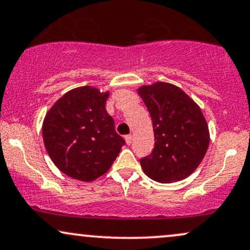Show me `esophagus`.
<instances>
[{
	"label": "esophagus",
	"mask_w": 250,
	"mask_h": 250,
	"mask_svg": "<svg viewBox=\"0 0 250 250\" xmlns=\"http://www.w3.org/2000/svg\"><path fill=\"white\" fill-rule=\"evenodd\" d=\"M125 143H127L128 146H130V144L133 143V135H128V136H125Z\"/></svg>",
	"instance_id": "1"
}]
</instances>
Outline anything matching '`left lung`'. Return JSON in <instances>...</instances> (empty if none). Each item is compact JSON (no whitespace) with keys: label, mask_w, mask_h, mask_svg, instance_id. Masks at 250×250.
Instances as JSON below:
<instances>
[{"label":"left lung","mask_w":250,"mask_h":250,"mask_svg":"<svg viewBox=\"0 0 250 250\" xmlns=\"http://www.w3.org/2000/svg\"><path fill=\"white\" fill-rule=\"evenodd\" d=\"M152 120L155 148L140 159L144 173L159 183L178 182L199 167L209 144L205 117L179 87L155 83L138 88Z\"/></svg>","instance_id":"8db88e82"}]
</instances>
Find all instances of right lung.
<instances>
[{
	"label": "right lung",
	"instance_id": "1",
	"mask_svg": "<svg viewBox=\"0 0 250 250\" xmlns=\"http://www.w3.org/2000/svg\"><path fill=\"white\" fill-rule=\"evenodd\" d=\"M109 92L78 87L51 107L43 122V140L56 167L71 178L92 182L112 167L125 141L107 113Z\"/></svg>",
	"mask_w": 250,
	"mask_h": 250
}]
</instances>
